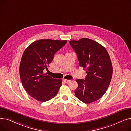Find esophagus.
I'll return each mask as SVG.
<instances>
[{"label":"esophagus","instance_id":"1","mask_svg":"<svg viewBox=\"0 0 131 131\" xmlns=\"http://www.w3.org/2000/svg\"><path fill=\"white\" fill-rule=\"evenodd\" d=\"M63 81L65 82V83H68V82H70L71 81V80H66V79H64L63 80Z\"/></svg>","mask_w":131,"mask_h":131}]
</instances>
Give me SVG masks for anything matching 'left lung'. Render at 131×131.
I'll return each instance as SVG.
<instances>
[{"mask_svg":"<svg viewBox=\"0 0 131 131\" xmlns=\"http://www.w3.org/2000/svg\"><path fill=\"white\" fill-rule=\"evenodd\" d=\"M70 43L77 54L80 66L87 71L85 80L77 79L76 97L85 104L98 100L106 92L111 83L113 66L106 48L88 38L71 40Z\"/></svg>","mask_w":131,"mask_h":131,"instance_id":"1","label":"left lung"}]
</instances>
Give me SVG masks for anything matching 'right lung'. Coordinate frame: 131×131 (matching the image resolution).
I'll return each mask as SVG.
<instances>
[{
	"label": "right lung",
	"mask_w": 131,
	"mask_h": 131,
	"mask_svg": "<svg viewBox=\"0 0 131 131\" xmlns=\"http://www.w3.org/2000/svg\"><path fill=\"white\" fill-rule=\"evenodd\" d=\"M67 40L41 39L34 41L25 50L19 65L22 85L32 97L45 102L56 95L62 81L54 79L43 73L52 61L54 54Z\"/></svg>",
	"instance_id": "obj_1"
}]
</instances>
